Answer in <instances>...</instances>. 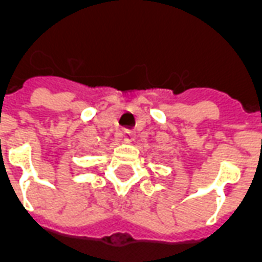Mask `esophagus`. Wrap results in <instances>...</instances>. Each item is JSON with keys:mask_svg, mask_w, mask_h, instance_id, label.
<instances>
[{"mask_svg": "<svg viewBox=\"0 0 262 262\" xmlns=\"http://www.w3.org/2000/svg\"><path fill=\"white\" fill-rule=\"evenodd\" d=\"M135 137H136V133L133 130H125L123 132V135H122V140L125 143H130L135 140Z\"/></svg>", "mask_w": 262, "mask_h": 262, "instance_id": "obj_1", "label": "esophagus"}]
</instances>
